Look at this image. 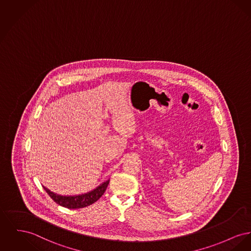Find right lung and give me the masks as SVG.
<instances>
[{
  "instance_id": "1",
  "label": "right lung",
  "mask_w": 251,
  "mask_h": 251,
  "mask_svg": "<svg viewBox=\"0 0 251 251\" xmlns=\"http://www.w3.org/2000/svg\"><path fill=\"white\" fill-rule=\"evenodd\" d=\"M110 180H107L102 184H100L99 187H97L95 190L79 194V195H60L58 193L51 192L47 188L44 187L45 192L48 193V195L57 203L59 206H64L67 208H81L85 206H90L96 201H98L106 191L108 184Z\"/></svg>"
}]
</instances>
